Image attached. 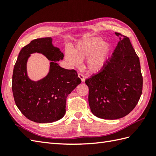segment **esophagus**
<instances>
[{
    "label": "esophagus",
    "instance_id": "34e87169",
    "mask_svg": "<svg viewBox=\"0 0 156 156\" xmlns=\"http://www.w3.org/2000/svg\"><path fill=\"white\" fill-rule=\"evenodd\" d=\"M78 77L82 80V82H84V76H83V74H80V73H79V74H78Z\"/></svg>",
    "mask_w": 156,
    "mask_h": 156
}]
</instances>
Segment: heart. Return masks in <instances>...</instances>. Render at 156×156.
<instances>
[{
	"label": "heart",
	"mask_w": 156,
	"mask_h": 156,
	"mask_svg": "<svg viewBox=\"0 0 156 156\" xmlns=\"http://www.w3.org/2000/svg\"><path fill=\"white\" fill-rule=\"evenodd\" d=\"M112 49L111 45L101 37H92L79 43L76 49L66 51V60L72 66L77 67L80 62L87 58L86 68L90 73L101 70L107 63Z\"/></svg>",
	"instance_id": "1"
}]
</instances>
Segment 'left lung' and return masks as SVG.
<instances>
[{"mask_svg":"<svg viewBox=\"0 0 156 156\" xmlns=\"http://www.w3.org/2000/svg\"><path fill=\"white\" fill-rule=\"evenodd\" d=\"M115 35L120 41L111 58L100 72L85 80L92 114L108 120L121 119L133 110L143 87L140 59L130 40L119 33Z\"/></svg>","mask_w":156,"mask_h":156,"instance_id":"1","label":"left lung"}]
</instances>
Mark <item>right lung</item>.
Here are the masks:
<instances>
[{
  "label": "right lung",
  "instance_id": "right-lung-1",
  "mask_svg": "<svg viewBox=\"0 0 156 156\" xmlns=\"http://www.w3.org/2000/svg\"><path fill=\"white\" fill-rule=\"evenodd\" d=\"M51 37L35 39L19 52L13 69L12 90L16 107L29 120L39 123L58 121L66 112L68 95L81 83L74 69L62 68L57 62L64 54ZM37 52L48 60V74L38 81L29 78L27 65L31 54Z\"/></svg>",
  "mask_w": 156,
  "mask_h": 156
}]
</instances>
